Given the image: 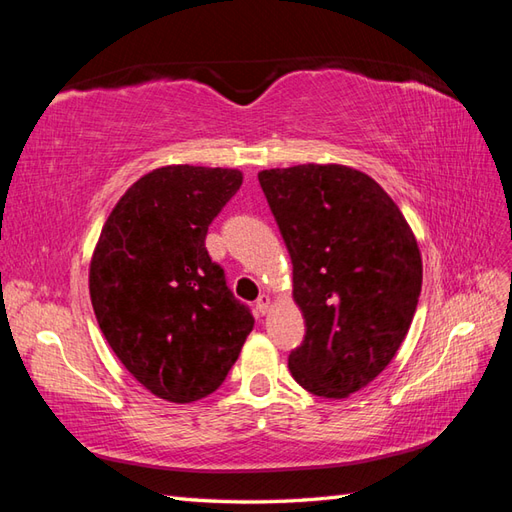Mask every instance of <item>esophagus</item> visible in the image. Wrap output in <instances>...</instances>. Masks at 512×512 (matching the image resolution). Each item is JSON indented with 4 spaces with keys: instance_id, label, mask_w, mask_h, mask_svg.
Returning <instances> with one entry per match:
<instances>
[{
    "instance_id": "34e87169",
    "label": "esophagus",
    "mask_w": 512,
    "mask_h": 512,
    "mask_svg": "<svg viewBox=\"0 0 512 512\" xmlns=\"http://www.w3.org/2000/svg\"><path fill=\"white\" fill-rule=\"evenodd\" d=\"M255 308L259 314H266L270 308V297L268 295H259V299L255 301Z\"/></svg>"
}]
</instances>
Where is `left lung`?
<instances>
[{
  "label": "left lung",
  "mask_w": 512,
  "mask_h": 512,
  "mask_svg": "<svg viewBox=\"0 0 512 512\" xmlns=\"http://www.w3.org/2000/svg\"><path fill=\"white\" fill-rule=\"evenodd\" d=\"M292 259V299L306 339L288 356L314 396L347 398L405 341L422 288L420 248L380 184L345 165L259 171Z\"/></svg>",
  "instance_id": "obj_1"
}]
</instances>
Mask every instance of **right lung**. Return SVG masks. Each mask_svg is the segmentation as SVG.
Wrapping results in <instances>:
<instances>
[{
	"instance_id": "1",
	"label": "right lung",
	"mask_w": 512,
	"mask_h": 512,
	"mask_svg": "<svg viewBox=\"0 0 512 512\" xmlns=\"http://www.w3.org/2000/svg\"><path fill=\"white\" fill-rule=\"evenodd\" d=\"M242 180L222 167L149 171L116 202L96 242V321L127 372L162 400L213 394L255 325L204 246Z\"/></svg>"
}]
</instances>
